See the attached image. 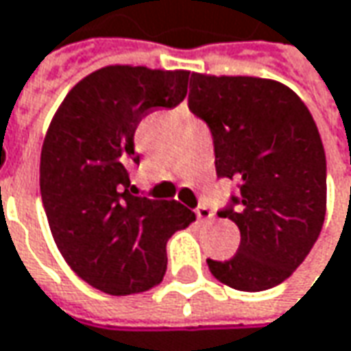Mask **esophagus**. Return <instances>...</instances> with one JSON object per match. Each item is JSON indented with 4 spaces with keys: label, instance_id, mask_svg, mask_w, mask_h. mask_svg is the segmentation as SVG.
Here are the masks:
<instances>
[{
    "label": "esophagus",
    "instance_id": "34e87169",
    "mask_svg": "<svg viewBox=\"0 0 351 351\" xmlns=\"http://www.w3.org/2000/svg\"><path fill=\"white\" fill-rule=\"evenodd\" d=\"M197 219H201V221H210L213 217H215V213L207 207V205H199L195 209Z\"/></svg>",
    "mask_w": 351,
    "mask_h": 351
}]
</instances>
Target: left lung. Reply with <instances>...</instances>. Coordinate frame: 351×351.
<instances>
[{"label": "left lung", "instance_id": "8db88e82", "mask_svg": "<svg viewBox=\"0 0 351 351\" xmlns=\"http://www.w3.org/2000/svg\"><path fill=\"white\" fill-rule=\"evenodd\" d=\"M189 109L207 123L219 178L240 195L219 210L240 228L230 260H207L238 291L279 285L315 246L326 215V156L317 123L287 86L250 75L191 74Z\"/></svg>", "mask_w": 351, "mask_h": 351}]
</instances>
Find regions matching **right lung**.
<instances>
[{"mask_svg": "<svg viewBox=\"0 0 351 351\" xmlns=\"http://www.w3.org/2000/svg\"><path fill=\"white\" fill-rule=\"evenodd\" d=\"M189 72L105 66L70 89L40 152V195L68 265L109 295L152 289L168 265L169 236L195 213L178 201L136 197L128 169L141 162L134 132L156 107L187 95Z\"/></svg>", "mask_w": 351, "mask_h": 351, "instance_id": "obj_1", "label": "right lung"}]
</instances>
